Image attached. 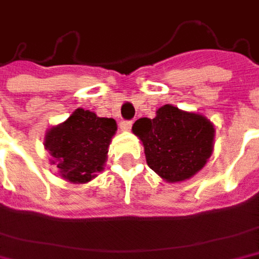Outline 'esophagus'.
I'll return each instance as SVG.
<instances>
[{
	"label": "esophagus",
	"mask_w": 259,
	"mask_h": 259,
	"mask_svg": "<svg viewBox=\"0 0 259 259\" xmlns=\"http://www.w3.org/2000/svg\"><path fill=\"white\" fill-rule=\"evenodd\" d=\"M120 129L121 130H130L132 129V121L130 120H123L120 123Z\"/></svg>",
	"instance_id": "34e87169"
}]
</instances>
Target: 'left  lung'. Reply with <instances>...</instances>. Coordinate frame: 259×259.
I'll use <instances>...</instances> for the list:
<instances>
[{
	"mask_svg": "<svg viewBox=\"0 0 259 259\" xmlns=\"http://www.w3.org/2000/svg\"><path fill=\"white\" fill-rule=\"evenodd\" d=\"M132 130L143 143L149 168L168 183L196 175L213 152L214 126L210 120L171 104L158 108L153 118L136 120Z\"/></svg>",
	"mask_w": 259,
	"mask_h": 259,
	"instance_id": "obj_1",
	"label": "left lung"
}]
</instances>
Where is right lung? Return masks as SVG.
Returning a JSON list of instances; mask_svg holds the SVG:
<instances>
[{
  "instance_id": "obj_1",
  "label": "right lung",
  "mask_w": 259,
  "mask_h": 259,
  "mask_svg": "<svg viewBox=\"0 0 259 259\" xmlns=\"http://www.w3.org/2000/svg\"><path fill=\"white\" fill-rule=\"evenodd\" d=\"M116 130L114 118L76 108L63 123L48 130L45 148L63 180L85 184L103 171Z\"/></svg>"
}]
</instances>
